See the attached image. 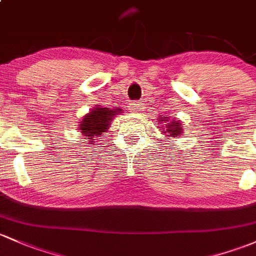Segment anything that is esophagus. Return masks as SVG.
I'll return each mask as SVG.
<instances>
[{
  "mask_svg": "<svg viewBox=\"0 0 256 256\" xmlns=\"http://www.w3.org/2000/svg\"><path fill=\"white\" fill-rule=\"evenodd\" d=\"M128 107H129V111L134 112V114H138V112H140L142 110V106L139 105V104H136V102L129 104Z\"/></svg>",
  "mask_w": 256,
  "mask_h": 256,
  "instance_id": "1",
  "label": "esophagus"
}]
</instances>
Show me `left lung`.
<instances>
[{"mask_svg":"<svg viewBox=\"0 0 256 256\" xmlns=\"http://www.w3.org/2000/svg\"><path fill=\"white\" fill-rule=\"evenodd\" d=\"M158 122L160 123V132L161 134H164V138L171 139L173 138H180V136H183V124L180 123V120H176L174 118H171V116H161L158 117Z\"/></svg>","mask_w":256,"mask_h":256,"instance_id":"obj_1","label":"left lung"}]
</instances>
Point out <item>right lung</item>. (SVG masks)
<instances>
[{
  "label": "right lung",
  "mask_w": 256,
  "mask_h": 256,
  "mask_svg": "<svg viewBox=\"0 0 256 256\" xmlns=\"http://www.w3.org/2000/svg\"><path fill=\"white\" fill-rule=\"evenodd\" d=\"M120 114L123 112L120 107H114L111 110L108 107H102L100 105L95 106L94 108L90 110L89 114H84L83 120L79 122V130L90 144H95L94 142L96 140L94 138L98 139V136L106 133L114 116H118Z\"/></svg>",
  "instance_id": "right-lung-1"
}]
</instances>
